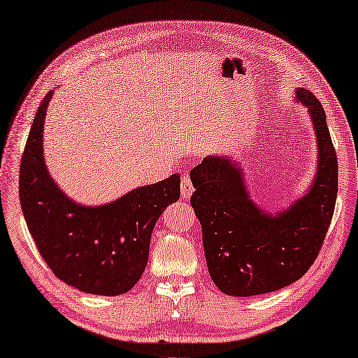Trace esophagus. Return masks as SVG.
Returning <instances> with one entry per match:
<instances>
[{
  "instance_id": "esophagus-1",
  "label": "esophagus",
  "mask_w": 358,
  "mask_h": 358,
  "mask_svg": "<svg viewBox=\"0 0 358 358\" xmlns=\"http://www.w3.org/2000/svg\"><path fill=\"white\" fill-rule=\"evenodd\" d=\"M192 193H193L192 180H190V178H188V176H184V178H182V180H180V194H182V198L188 199V198L192 196Z\"/></svg>"
}]
</instances>
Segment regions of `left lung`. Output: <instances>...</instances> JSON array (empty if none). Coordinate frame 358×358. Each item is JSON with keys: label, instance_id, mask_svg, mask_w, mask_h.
I'll return each instance as SVG.
<instances>
[{"label": "left lung", "instance_id": "obj_1", "mask_svg": "<svg viewBox=\"0 0 358 358\" xmlns=\"http://www.w3.org/2000/svg\"><path fill=\"white\" fill-rule=\"evenodd\" d=\"M316 136L315 176L299 198L279 210L257 204L240 160L212 154L194 166L190 204L202 229V246L213 284L222 293L249 298L288 287L318 255L332 220L338 165L326 112L312 92L296 89Z\"/></svg>", "mask_w": 358, "mask_h": 358}]
</instances>
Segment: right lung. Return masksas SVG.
Wrapping results in <instances>:
<instances>
[{
    "instance_id": "1",
    "label": "right lung",
    "mask_w": 358,
    "mask_h": 358,
    "mask_svg": "<svg viewBox=\"0 0 358 358\" xmlns=\"http://www.w3.org/2000/svg\"><path fill=\"white\" fill-rule=\"evenodd\" d=\"M51 90L40 104L20 165V204L51 271L83 293L118 296L143 274L156 221L179 199L180 176L140 185L99 206L71 199L48 170L43 126Z\"/></svg>"
}]
</instances>
